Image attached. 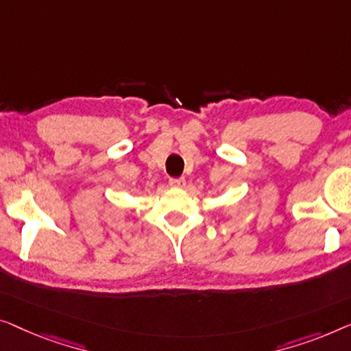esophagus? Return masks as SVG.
<instances>
[{
    "label": "esophagus",
    "mask_w": 351,
    "mask_h": 351,
    "mask_svg": "<svg viewBox=\"0 0 351 351\" xmlns=\"http://www.w3.org/2000/svg\"><path fill=\"white\" fill-rule=\"evenodd\" d=\"M170 186L175 187V189H181V187L186 186V180L184 178H171Z\"/></svg>",
    "instance_id": "esophagus-1"
}]
</instances>
